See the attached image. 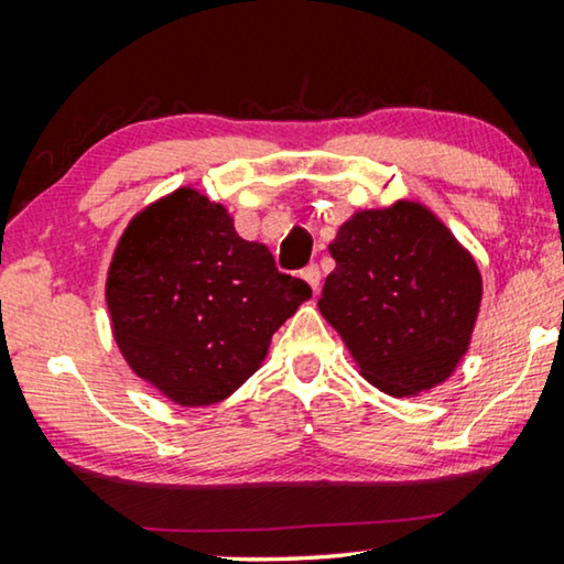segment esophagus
Returning a JSON list of instances; mask_svg holds the SVG:
<instances>
[{"label":"esophagus","mask_w":564,"mask_h":564,"mask_svg":"<svg viewBox=\"0 0 564 564\" xmlns=\"http://www.w3.org/2000/svg\"><path fill=\"white\" fill-rule=\"evenodd\" d=\"M301 275H303V281L311 285L313 293H318V285H321V269H318V265H308V269L301 271Z\"/></svg>","instance_id":"1"}]
</instances>
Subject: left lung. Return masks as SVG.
<instances>
[{
  "label": "left lung",
  "mask_w": 564,
  "mask_h": 564,
  "mask_svg": "<svg viewBox=\"0 0 564 564\" xmlns=\"http://www.w3.org/2000/svg\"><path fill=\"white\" fill-rule=\"evenodd\" d=\"M318 299L360 376L405 398L451 378L470 346L482 279L431 208L398 202L350 216L328 246Z\"/></svg>",
  "instance_id": "left-lung-1"
}]
</instances>
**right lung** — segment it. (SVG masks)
Listing matches in <instances>:
<instances>
[{
  "instance_id": "obj_1",
  "label": "right lung",
  "mask_w": 564,
  "mask_h": 564,
  "mask_svg": "<svg viewBox=\"0 0 564 564\" xmlns=\"http://www.w3.org/2000/svg\"><path fill=\"white\" fill-rule=\"evenodd\" d=\"M305 299L308 283L275 269L269 248L243 241L226 208L188 186L131 218L107 275L123 360L184 408L241 388Z\"/></svg>"
}]
</instances>
